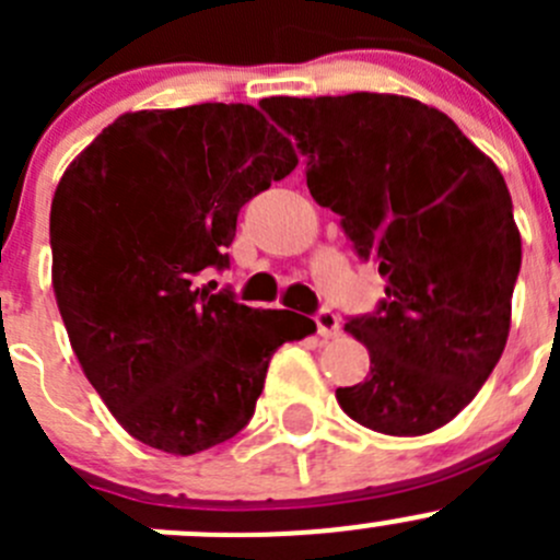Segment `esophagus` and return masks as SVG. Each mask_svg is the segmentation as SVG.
Instances as JSON below:
<instances>
[{
	"mask_svg": "<svg viewBox=\"0 0 560 560\" xmlns=\"http://www.w3.org/2000/svg\"><path fill=\"white\" fill-rule=\"evenodd\" d=\"M314 322H316V332H319L322 338H332L341 332V319H338L330 308H319V312L314 314Z\"/></svg>",
	"mask_w": 560,
	"mask_h": 560,
	"instance_id": "esophagus-1",
	"label": "esophagus"
}]
</instances>
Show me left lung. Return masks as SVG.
<instances>
[{
	"label": "left lung",
	"mask_w": 560,
	"mask_h": 560,
	"mask_svg": "<svg viewBox=\"0 0 560 560\" xmlns=\"http://www.w3.org/2000/svg\"><path fill=\"white\" fill-rule=\"evenodd\" d=\"M259 105L306 156L314 200L387 279L376 312L343 327L369 347L371 371L338 387V404L387 436L447 425L510 336L523 252L504 175L453 118L398 94Z\"/></svg>",
	"instance_id": "obj_1"
}]
</instances>
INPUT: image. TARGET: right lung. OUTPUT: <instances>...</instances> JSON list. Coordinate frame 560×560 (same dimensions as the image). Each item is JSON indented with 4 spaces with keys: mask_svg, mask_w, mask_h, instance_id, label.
I'll list each match as a JSON object with an SVG mask.
<instances>
[{
    "mask_svg": "<svg viewBox=\"0 0 560 560\" xmlns=\"http://www.w3.org/2000/svg\"><path fill=\"white\" fill-rule=\"evenodd\" d=\"M298 165L252 105L118 116L50 202L54 292L83 374L124 431L195 455L244 431L268 363L316 330L197 287L230 268L241 208Z\"/></svg>",
    "mask_w": 560,
    "mask_h": 560,
    "instance_id": "obj_1",
    "label": "right lung"
}]
</instances>
